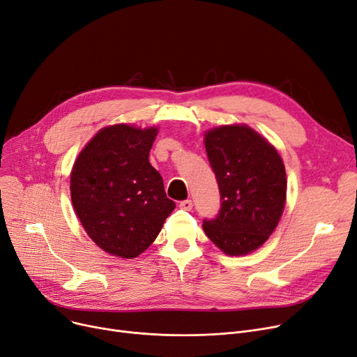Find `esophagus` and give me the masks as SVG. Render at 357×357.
<instances>
[{"instance_id": "1", "label": "esophagus", "mask_w": 357, "mask_h": 357, "mask_svg": "<svg viewBox=\"0 0 357 357\" xmlns=\"http://www.w3.org/2000/svg\"><path fill=\"white\" fill-rule=\"evenodd\" d=\"M179 207L182 210H185V211H190L192 208V201L191 199H183V201H181V203H179Z\"/></svg>"}]
</instances>
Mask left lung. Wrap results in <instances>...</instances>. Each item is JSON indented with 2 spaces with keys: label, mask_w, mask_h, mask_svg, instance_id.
Here are the masks:
<instances>
[{
  "label": "left lung",
  "mask_w": 357,
  "mask_h": 357,
  "mask_svg": "<svg viewBox=\"0 0 357 357\" xmlns=\"http://www.w3.org/2000/svg\"><path fill=\"white\" fill-rule=\"evenodd\" d=\"M204 144L222 204L203 229L225 254L246 255L258 250L280 222L287 191L284 163L275 147L248 126L213 128Z\"/></svg>",
  "instance_id": "obj_1"
}]
</instances>
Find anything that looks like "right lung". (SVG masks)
Wrapping results in <instances>:
<instances>
[{
	"label": "right lung",
	"instance_id": "add662e5",
	"mask_svg": "<svg viewBox=\"0 0 357 357\" xmlns=\"http://www.w3.org/2000/svg\"><path fill=\"white\" fill-rule=\"evenodd\" d=\"M158 128H102L77 158L71 201L87 235L107 254L135 258L158 238L175 203L149 162Z\"/></svg>",
	"mask_w": 357,
	"mask_h": 357
}]
</instances>
